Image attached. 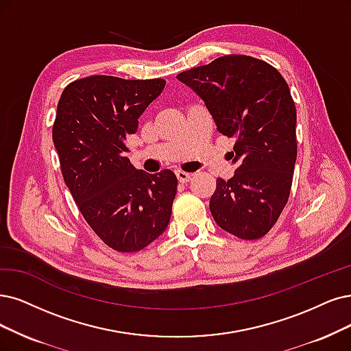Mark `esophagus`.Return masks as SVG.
Returning a JSON list of instances; mask_svg holds the SVG:
<instances>
[{
  "label": "esophagus",
  "mask_w": 351,
  "mask_h": 351,
  "mask_svg": "<svg viewBox=\"0 0 351 351\" xmlns=\"http://www.w3.org/2000/svg\"><path fill=\"white\" fill-rule=\"evenodd\" d=\"M176 176H178L179 182L186 184V182H189V180H191L192 173H188V172H184V171H176Z\"/></svg>",
  "instance_id": "34e87169"
}]
</instances>
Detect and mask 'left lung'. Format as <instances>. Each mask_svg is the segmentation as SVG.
I'll return each mask as SVG.
<instances>
[{"label": "left lung", "instance_id": "1", "mask_svg": "<svg viewBox=\"0 0 351 351\" xmlns=\"http://www.w3.org/2000/svg\"><path fill=\"white\" fill-rule=\"evenodd\" d=\"M202 98L217 130L236 138L234 176L217 179L215 223L243 240L275 226L288 202L296 160V108L283 76L265 60L227 55L178 76Z\"/></svg>", "mask_w": 351, "mask_h": 351}]
</instances>
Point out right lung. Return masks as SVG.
<instances>
[{
	"instance_id": "1",
	"label": "right lung",
	"mask_w": 351,
	"mask_h": 351,
	"mask_svg": "<svg viewBox=\"0 0 351 351\" xmlns=\"http://www.w3.org/2000/svg\"><path fill=\"white\" fill-rule=\"evenodd\" d=\"M165 85L94 75L71 82L58 104L51 136L64 184L95 234L121 253L145 249L171 219L175 173L138 171L124 143Z\"/></svg>"
}]
</instances>
